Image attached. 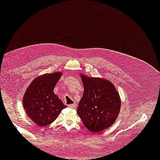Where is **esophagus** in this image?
Here are the masks:
<instances>
[{
  "instance_id": "esophagus-1",
  "label": "esophagus",
  "mask_w": 160,
  "mask_h": 160,
  "mask_svg": "<svg viewBox=\"0 0 160 160\" xmlns=\"http://www.w3.org/2000/svg\"><path fill=\"white\" fill-rule=\"evenodd\" d=\"M69 107H70V108H74L76 107V104H75V103L70 104V105H69Z\"/></svg>"
}]
</instances>
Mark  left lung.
<instances>
[{
  "mask_svg": "<svg viewBox=\"0 0 160 160\" xmlns=\"http://www.w3.org/2000/svg\"><path fill=\"white\" fill-rule=\"evenodd\" d=\"M84 93L77 112L82 123L92 132L110 127L120 112L121 100L115 86L109 81L89 78L81 74Z\"/></svg>",
  "mask_w": 160,
  "mask_h": 160,
  "instance_id": "left-lung-1",
  "label": "left lung"
}]
</instances>
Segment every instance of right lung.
<instances>
[{"mask_svg": "<svg viewBox=\"0 0 160 160\" xmlns=\"http://www.w3.org/2000/svg\"><path fill=\"white\" fill-rule=\"evenodd\" d=\"M62 72L45 73L30 83L23 96L28 117L40 127L51 124L67 106L53 92Z\"/></svg>", "mask_w": 160, "mask_h": 160, "instance_id": "add662e5", "label": "right lung"}]
</instances>
